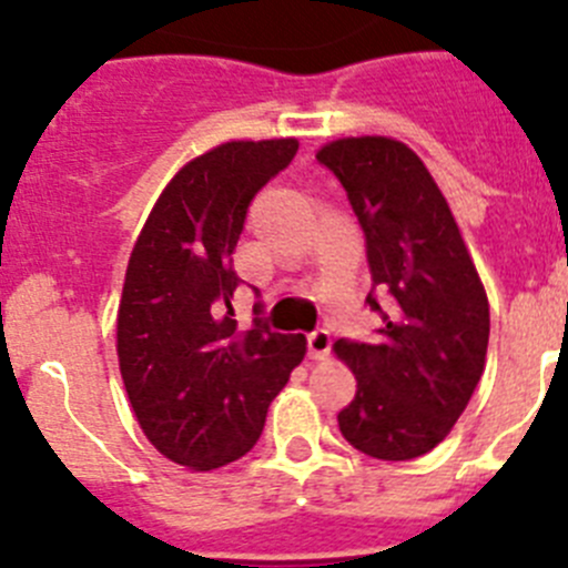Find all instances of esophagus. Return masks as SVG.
Returning a JSON list of instances; mask_svg holds the SVG:
<instances>
[{
    "label": "esophagus",
    "instance_id": "1",
    "mask_svg": "<svg viewBox=\"0 0 568 568\" xmlns=\"http://www.w3.org/2000/svg\"><path fill=\"white\" fill-rule=\"evenodd\" d=\"M329 346H333V338H329L327 329H318L307 338V355L313 361H324L329 355Z\"/></svg>",
    "mask_w": 568,
    "mask_h": 568
}]
</instances>
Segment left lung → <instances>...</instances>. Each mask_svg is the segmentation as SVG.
<instances>
[{
    "label": "left lung",
    "instance_id": "left-lung-1",
    "mask_svg": "<svg viewBox=\"0 0 568 568\" xmlns=\"http://www.w3.org/2000/svg\"><path fill=\"white\" fill-rule=\"evenodd\" d=\"M344 184L384 315L373 344L335 341L355 375L341 435L378 460H413L453 433L486 364L489 301L453 210L415 150L344 135L315 153Z\"/></svg>",
    "mask_w": 568,
    "mask_h": 568
}]
</instances>
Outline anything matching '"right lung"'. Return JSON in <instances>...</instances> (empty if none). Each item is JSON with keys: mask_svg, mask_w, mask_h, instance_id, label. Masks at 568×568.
I'll use <instances>...</instances> for the list:
<instances>
[{"mask_svg": "<svg viewBox=\"0 0 568 568\" xmlns=\"http://www.w3.org/2000/svg\"><path fill=\"white\" fill-rule=\"evenodd\" d=\"M298 139L224 142L155 199L128 261L115 353L135 420L173 464L210 471L247 455L267 406L304 361V335L239 329L233 250L253 195ZM258 313V307H255Z\"/></svg>", "mask_w": 568, "mask_h": 568, "instance_id": "add662e5", "label": "right lung"}]
</instances>
